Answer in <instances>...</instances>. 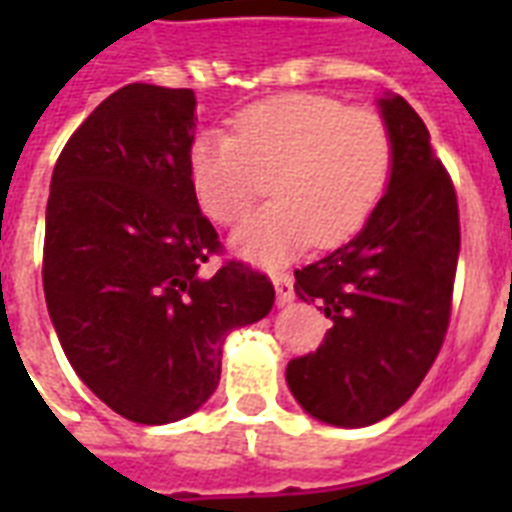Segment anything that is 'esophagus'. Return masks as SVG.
Segmentation results:
<instances>
[{"instance_id": "1", "label": "esophagus", "mask_w": 512, "mask_h": 512, "mask_svg": "<svg viewBox=\"0 0 512 512\" xmlns=\"http://www.w3.org/2000/svg\"><path fill=\"white\" fill-rule=\"evenodd\" d=\"M273 287H276V303H279L281 308L295 300V281H292L289 273H276V276H273Z\"/></svg>"}]
</instances>
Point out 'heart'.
<instances>
[{
	"label": "heart",
	"mask_w": 512,
	"mask_h": 512,
	"mask_svg": "<svg viewBox=\"0 0 512 512\" xmlns=\"http://www.w3.org/2000/svg\"><path fill=\"white\" fill-rule=\"evenodd\" d=\"M185 167L201 212L223 225L247 215L274 172L276 201L233 231L231 247L249 263L281 265L311 244L340 247L369 223L393 172V135L374 111L284 92L241 108L233 135L196 132Z\"/></svg>",
	"instance_id": "1"
}]
</instances>
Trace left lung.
Here are the masks:
<instances>
[{"instance_id":"left-lung-1","label":"left lung","mask_w":512,"mask_h":512,"mask_svg":"<svg viewBox=\"0 0 512 512\" xmlns=\"http://www.w3.org/2000/svg\"><path fill=\"white\" fill-rule=\"evenodd\" d=\"M393 135V172L361 231L295 271L303 303L332 321L316 353L292 358L287 385L305 412L337 428L385 420L420 388L452 311L460 257L454 185L430 132L401 95L377 98Z\"/></svg>"}]
</instances>
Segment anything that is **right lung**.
Masks as SVG:
<instances>
[{
	"mask_svg": "<svg viewBox=\"0 0 512 512\" xmlns=\"http://www.w3.org/2000/svg\"><path fill=\"white\" fill-rule=\"evenodd\" d=\"M193 90L127 84L92 111L52 170L44 300L68 364L116 414L167 425L220 382L225 337L265 319L273 284L220 249L191 191Z\"/></svg>",
	"mask_w": 512,
	"mask_h": 512,
	"instance_id": "add662e5",
	"label": "right lung"
}]
</instances>
